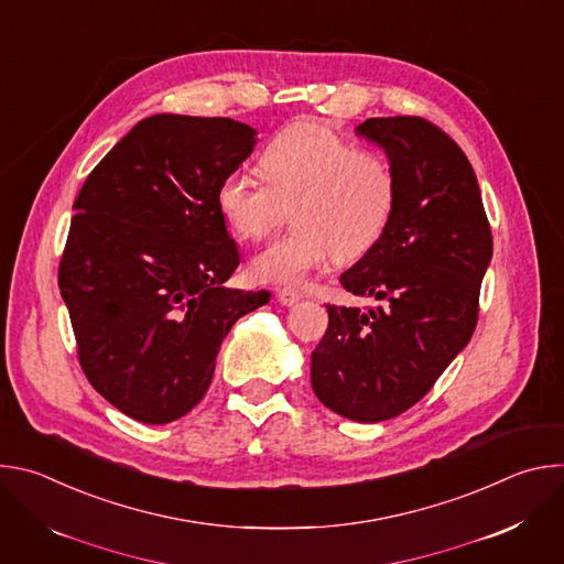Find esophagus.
I'll return each mask as SVG.
<instances>
[{"label": "esophagus", "mask_w": 564, "mask_h": 564, "mask_svg": "<svg viewBox=\"0 0 564 564\" xmlns=\"http://www.w3.org/2000/svg\"><path fill=\"white\" fill-rule=\"evenodd\" d=\"M276 299H279L281 305L292 307V305H296V303L303 299V294H301L299 290H294V288H281V290L276 292Z\"/></svg>", "instance_id": "1"}]
</instances>
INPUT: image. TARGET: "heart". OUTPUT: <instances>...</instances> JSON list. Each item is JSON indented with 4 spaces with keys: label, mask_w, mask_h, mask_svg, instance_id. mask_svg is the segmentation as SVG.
Instances as JSON below:
<instances>
[{
    "label": "heart",
    "mask_w": 564,
    "mask_h": 564,
    "mask_svg": "<svg viewBox=\"0 0 564 564\" xmlns=\"http://www.w3.org/2000/svg\"><path fill=\"white\" fill-rule=\"evenodd\" d=\"M263 178L227 174L216 205L240 238H263L292 209L294 229L252 261L259 283L301 285L314 270L364 257L381 238L394 207V176L386 160L359 151L335 131L296 122L279 131L261 151Z\"/></svg>",
    "instance_id": "1"
}]
</instances>
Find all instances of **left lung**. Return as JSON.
I'll return each instance as SVG.
<instances>
[{
	"label": "left lung",
	"instance_id": "left-lung-1",
	"mask_svg": "<svg viewBox=\"0 0 564 564\" xmlns=\"http://www.w3.org/2000/svg\"><path fill=\"white\" fill-rule=\"evenodd\" d=\"M355 131L386 151L397 196L341 285L379 305H328L310 379L321 404L372 424L417 404L470 341L494 238L468 158L444 131L413 116L368 118Z\"/></svg>",
	"mask_w": 564,
	"mask_h": 564
}]
</instances>
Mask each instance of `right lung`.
I'll list each match as a JSON object with an SVG mask.
<instances>
[{
  "instance_id": "right-lung-1",
  "label": "right lung",
  "mask_w": 564,
  "mask_h": 564,
  "mask_svg": "<svg viewBox=\"0 0 564 564\" xmlns=\"http://www.w3.org/2000/svg\"><path fill=\"white\" fill-rule=\"evenodd\" d=\"M231 118L140 120L79 189L59 263L77 357L91 386L142 424L205 397L236 321L270 292L225 288L240 263L216 205L257 147Z\"/></svg>"
}]
</instances>
